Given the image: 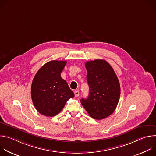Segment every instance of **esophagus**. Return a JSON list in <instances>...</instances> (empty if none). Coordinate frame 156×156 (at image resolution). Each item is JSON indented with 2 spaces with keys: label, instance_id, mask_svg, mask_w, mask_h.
Here are the masks:
<instances>
[{
  "label": "esophagus",
  "instance_id": "1",
  "mask_svg": "<svg viewBox=\"0 0 156 156\" xmlns=\"http://www.w3.org/2000/svg\"><path fill=\"white\" fill-rule=\"evenodd\" d=\"M79 95H80V92L78 91H75V97L79 96Z\"/></svg>",
  "mask_w": 156,
  "mask_h": 156
}]
</instances>
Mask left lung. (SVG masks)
<instances>
[{
	"instance_id": "1",
	"label": "left lung",
	"mask_w": 156,
	"mask_h": 156,
	"mask_svg": "<svg viewBox=\"0 0 156 156\" xmlns=\"http://www.w3.org/2000/svg\"><path fill=\"white\" fill-rule=\"evenodd\" d=\"M85 66L90 93L87 99L83 98L80 102L91 117L104 119L114 112L119 103V81L112 66L104 60L88 61Z\"/></svg>"
}]
</instances>
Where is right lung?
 Masks as SVG:
<instances>
[{
	"label": "right lung",
	"instance_id": "add662e5",
	"mask_svg": "<svg viewBox=\"0 0 156 156\" xmlns=\"http://www.w3.org/2000/svg\"><path fill=\"white\" fill-rule=\"evenodd\" d=\"M66 61L52 60L37 71L31 87V99L38 112L54 117L63 108L66 101L75 94L60 75Z\"/></svg>",
	"mask_w": 156,
	"mask_h": 156
}]
</instances>
